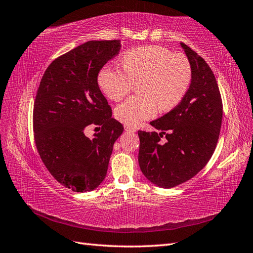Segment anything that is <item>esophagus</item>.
Here are the masks:
<instances>
[{
    "instance_id": "34e87169",
    "label": "esophagus",
    "mask_w": 253,
    "mask_h": 253,
    "mask_svg": "<svg viewBox=\"0 0 253 253\" xmlns=\"http://www.w3.org/2000/svg\"><path fill=\"white\" fill-rule=\"evenodd\" d=\"M125 130L127 132H136V128L135 127H131V126H125Z\"/></svg>"
}]
</instances>
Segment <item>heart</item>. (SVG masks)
Returning a JSON list of instances; mask_svg holds the SVG:
<instances>
[{"mask_svg":"<svg viewBox=\"0 0 253 253\" xmlns=\"http://www.w3.org/2000/svg\"><path fill=\"white\" fill-rule=\"evenodd\" d=\"M123 67L107 65L99 74V84L113 101H121L138 82L140 93L115 109V116L126 125L137 126L152 118L158 109L173 110L184 98L191 82L189 61L182 54L160 45L136 47L123 57Z\"/></svg>","mask_w":253,"mask_h":253,"instance_id":"b5f03b06","label":"heart"}]
</instances>
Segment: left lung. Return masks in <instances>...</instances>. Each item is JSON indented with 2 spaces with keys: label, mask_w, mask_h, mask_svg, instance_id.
<instances>
[{
  "label": "left lung",
  "mask_w": 253,
  "mask_h": 253,
  "mask_svg": "<svg viewBox=\"0 0 253 253\" xmlns=\"http://www.w3.org/2000/svg\"><path fill=\"white\" fill-rule=\"evenodd\" d=\"M191 67L184 98L168 114L152 121L161 132L139 130V166L155 186L171 188L196 176L216 148L223 118L221 93L212 69L181 42ZM165 134L167 141L160 138Z\"/></svg>",
  "instance_id": "1"
}]
</instances>
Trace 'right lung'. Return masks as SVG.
Here are the masks:
<instances>
[{
	"label": "right lung",
	"mask_w": 253,
	"mask_h": 253,
	"mask_svg": "<svg viewBox=\"0 0 253 253\" xmlns=\"http://www.w3.org/2000/svg\"><path fill=\"white\" fill-rule=\"evenodd\" d=\"M121 49L120 40L88 41L46 68L34 104V137L42 162L64 187L95 189L105 178L113 146L124 126L112 117L98 75ZM98 126L88 138L84 130Z\"/></svg>",
	"instance_id": "1"
}]
</instances>
